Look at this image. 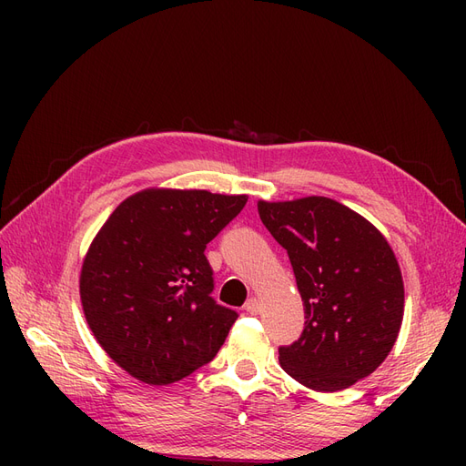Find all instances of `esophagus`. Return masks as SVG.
Segmentation results:
<instances>
[{
	"label": "esophagus",
	"instance_id": "obj_1",
	"mask_svg": "<svg viewBox=\"0 0 466 466\" xmlns=\"http://www.w3.org/2000/svg\"><path fill=\"white\" fill-rule=\"evenodd\" d=\"M245 311L250 315H258L260 313V301L257 298H250L245 305Z\"/></svg>",
	"mask_w": 466,
	"mask_h": 466
}]
</instances>
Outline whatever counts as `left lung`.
I'll list each match as a JSON object with an SVG mask.
<instances>
[{
    "mask_svg": "<svg viewBox=\"0 0 466 466\" xmlns=\"http://www.w3.org/2000/svg\"><path fill=\"white\" fill-rule=\"evenodd\" d=\"M258 214L288 250L305 307L301 338L279 348L281 370L319 392L371 375L397 342L404 315L400 266L383 233L324 196L260 200Z\"/></svg>",
    "mask_w": 466,
    "mask_h": 466,
    "instance_id": "1",
    "label": "left lung"
}]
</instances>
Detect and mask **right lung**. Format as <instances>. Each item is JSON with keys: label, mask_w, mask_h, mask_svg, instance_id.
Masks as SVG:
<instances>
[{"label": "right lung", "mask_w": 466, "mask_h": 466, "mask_svg": "<svg viewBox=\"0 0 466 466\" xmlns=\"http://www.w3.org/2000/svg\"><path fill=\"white\" fill-rule=\"evenodd\" d=\"M247 200L147 188L98 229L81 266V305L96 342L126 373L159 387L216 358L237 313L209 295L204 250Z\"/></svg>", "instance_id": "obj_1"}]
</instances>
